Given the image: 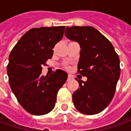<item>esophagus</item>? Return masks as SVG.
<instances>
[{
    "label": "esophagus",
    "mask_w": 131,
    "mask_h": 131,
    "mask_svg": "<svg viewBox=\"0 0 131 131\" xmlns=\"http://www.w3.org/2000/svg\"><path fill=\"white\" fill-rule=\"evenodd\" d=\"M73 79V77L72 75H71V74H68V79H67V80H68V81H71V80H72Z\"/></svg>",
    "instance_id": "esophagus-1"
}]
</instances>
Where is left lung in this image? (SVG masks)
I'll return each mask as SVG.
<instances>
[{
    "label": "left lung",
    "mask_w": 131,
    "mask_h": 131,
    "mask_svg": "<svg viewBox=\"0 0 131 131\" xmlns=\"http://www.w3.org/2000/svg\"><path fill=\"white\" fill-rule=\"evenodd\" d=\"M65 35L79 43L77 72L88 78L86 82L76 78L79 88L73 93V104L84 114L100 113L115 93L120 75L118 54L108 39L91 26L67 27Z\"/></svg>",
    "instance_id": "obj_1"
}]
</instances>
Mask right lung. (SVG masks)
Wrapping results in <instances>:
<instances>
[{
    "instance_id": "1",
    "label": "right lung",
    "mask_w": 131,
    "mask_h": 131,
    "mask_svg": "<svg viewBox=\"0 0 131 131\" xmlns=\"http://www.w3.org/2000/svg\"><path fill=\"white\" fill-rule=\"evenodd\" d=\"M65 26L34 28L25 33L9 54L8 82L18 102L33 115L50 112L68 74L58 69L41 75L42 66L53 55V48L63 36Z\"/></svg>"
}]
</instances>
